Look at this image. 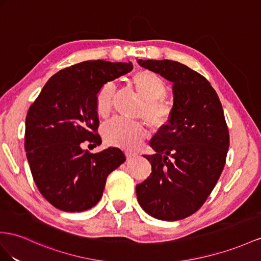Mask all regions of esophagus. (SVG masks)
Returning a JSON list of instances; mask_svg holds the SVG:
<instances>
[{"instance_id":"obj_1","label":"esophagus","mask_w":261,"mask_h":261,"mask_svg":"<svg viewBox=\"0 0 261 261\" xmlns=\"http://www.w3.org/2000/svg\"><path fill=\"white\" fill-rule=\"evenodd\" d=\"M125 156H126V159H128V160H131L132 158L136 156V154H135V153L130 152V151H126V152H125Z\"/></svg>"}]
</instances>
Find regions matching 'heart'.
Masks as SVG:
<instances>
[{
    "label": "heart",
    "mask_w": 261,
    "mask_h": 261,
    "mask_svg": "<svg viewBox=\"0 0 261 261\" xmlns=\"http://www.w3.org/2000/svg\"><path fill=\"white\" fill-rule=\"evenodd\" d=\"M131 83L138 96L144 100L141 117L154 131L165 129L173 117L172 106L163 99L168 93V86L154 71L149 69L133 73ZM116 87L112 83L101 86L96 97L97 113L102 118L108 117L113 107ZM101 133L105 142L109 145L135 150L144 140L146 132L142 124L126 121L123 119H112L102 125Z\"/></svg>",
    "instance_id": "obj_1"
}]
</instances>
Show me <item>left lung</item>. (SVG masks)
Returning <instances> with one entry per match:
<instances>
[{"label": "left lung", "instance_id": "obj_1", "mask_svg": "<svg viewBox=\"0 0 261 261\" xmlns=\"http://www.w3.org/2000/svg\"><path fill=\"white\" fill-rule=\"evenodd\" d=\"M139 65L173 83V117L150 141L154 154L143 155L152 173L137 185L140 206L152 217L178 220L197 212L222 174L229 132L215 89L204 76L178 62Z\"/></svg>", "mask_w": 261, "mask_h": 261}]
</instances>
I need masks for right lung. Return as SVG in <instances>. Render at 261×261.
I'll return each mask as SVG.
<instances>
[{
    "mask_svg": "<svg viewBox=\"0 0 261 261\" xmlns=\"http://www.w3.org/2000/svg\"><path fill=\"white\" fill-rule=\"evenodd\" d=\"M132 63L83 62L50 77L30 107L25 151L41 194L64 212H84L102 196L106 179L124 161L123 152L83 150L101 144L96 97L101 86L125 75Z\"/></svg>",
    "mask_w": 261,
    "mask_h": 261,
    "instance_id": "add662e5",
    "label": "right lung"
}]
</instances>
